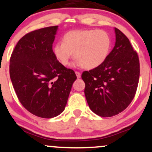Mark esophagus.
I'll use <instances>...</instances> for the list:
<instances>
[{
  "mask_svg": "<svg viewBox=\"0 0 152 152\" xmlns=\"http://www.w3.org/2000/svg\"><path fill=\"white\" fill-rule=\"evenodd\" d=\"M75 73H76L77 78H80V73L79 72H77V71H76V72H75Z\"/></svg>",
  "mask_w": 152,
  "mask_h": 152,
  "instance_id": "34e87169",
  "label": "esophagus"
}]
</instances>
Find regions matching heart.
I'll return each instance as SVG.
<instances>
[{
	"label": "heart",
	"mask_w": 152,
	"mask_h": 152,
	"mask_svg": "<svg viewBox=\"0 0 152 152\" xmlns=\"http://www.w3.org/2000/svg\"><path fill=\"white\" fill-rule=\"evenodd\" d=\"M111 47V38L104 30H72L63 36L53 47V53L64 66L69 64L73 57L77 64L92 69L103 64L108 57Z\"/></svg>",
	"instance_id": "obj_1"
}]
</instances>
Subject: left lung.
Instances as JSON below:
<instances>
[{
  "mask_svg": "<svg viewBox=\"0 0 152 152\" xmlns=\"http://www.w3.org/2000/svg\"><path fill=\"white\" fill-rule=\"evenodd\" d=\"M116 43L105 62L81 75L86 98L92 111L111 117L131 103L139 83L140 61L129 39L115 28Z\"/></svg>",
  "mask_w": 152,
  "mask_h": 152,
  "instance_id": "8db88e82",
  "label": "left lung"
}]
</instances>
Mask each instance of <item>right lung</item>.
I'll use <instances>...</instances> for the list:
<instances>
[{
	"mask_svg": "<svg viewBox=\"0 0 152 152\" xmlns=\"http://www.w3.org/2000/svg\"><path fill=\"white\" fill-rule=\"evenodd\" d=\"M57 26L26 34L10 59V76L17 98L26 110L41 118L58 116L66 107L75 72L54 55Z\"/></svg>",
	"mask_w": 152,
	"mask_h": 152,
	"instance_id": "1",
	"label": "right lung"
}]
</instances>
